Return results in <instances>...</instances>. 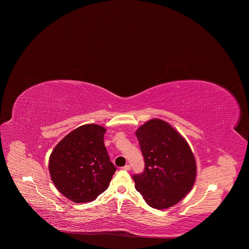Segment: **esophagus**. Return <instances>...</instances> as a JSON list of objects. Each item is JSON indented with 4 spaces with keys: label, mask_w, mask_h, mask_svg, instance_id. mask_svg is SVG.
I'll use <instances>...</instances> for the list:
<instances>
[{
    "label": "esophagus",
    "mask_w": 249,
    "mask_h": 249,
    "mask_svg": "<svg viewBox=\"0 0 249 249\" xmlns=\"http://www.w3.org/2000/svg\"><path fill=\"white\" fill-rule=\"evenodd\" d=\"M122 169H123V170H124V171H130L131 167H130L129 165H125V166H124Z\"/></svg>",
    "instance_id": "obj_1"
}]
</instances>
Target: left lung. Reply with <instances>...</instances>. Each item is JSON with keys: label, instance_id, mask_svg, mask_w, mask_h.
I'll return each mask as SVG.
<instances>
[{"label": "left lung", "instance_id": "8db88e82", "mask_svg": "<svg viewBox=\"0 0 249 249\" xmlns=\"http://www.w3.org/2000/svg\"><path fill=\"white\" fill-rule=\"evenodd\" d=\"M144 169L133 175L136 190L155 209L172 207L193 188L196 165L189 144L168 123L153 119L137 131Z\"/></svg>", "mask_w": 249, "mask_h": 249}]
</instances>
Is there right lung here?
Here are the masks:
<instances>
[{"mask_svg": "<svg viewBox=\"0 0 249 249\" xmlns=\"http://www.w3.org/2000/svg\"><path fill=\"white\" fill-rule=\"evenodd\" d=\"M106 131L98 124L79 126L58 142L50 156L53 184L73 202L95 200L116 172L104 142Z\"/></svg>", "mask_w": 249, "mask_h": 249, "instance_id": "add662e5", "label": "right lung"}]
</instances>
